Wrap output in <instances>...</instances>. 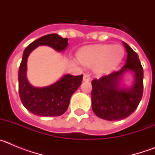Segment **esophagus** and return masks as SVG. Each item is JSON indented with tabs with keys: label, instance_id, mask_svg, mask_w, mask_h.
<instances>
[{
	"label": "esophagus",
	"instance_id": "obj_1",
	"mask_svg": "<svg viewBox=\"0 0 155 155\" xmlns=\"http://www.w3.org/2000/svg\"><path fill=\"white\" fill-rule=\"evenodd\" d=\"M90 80H91V78L89 77V75L84 74V77H83V81H89Z\"/></svg>",
	"mask_w": 155,
	"mask_h": 155
}]
</instances>
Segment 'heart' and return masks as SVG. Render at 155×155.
<instances>
[{
  "mask_svg": "<svg viewBox=\"0 0 155 155\" xmlns=\"http://www.w3.org/2000/svg\"><path fill=\"white\" fill-rule=\"evenodd\" d=\"M124 57L123 48L119 45L100 44L86 46L80 50L78 59L82 64L91 68L94 73L105 75L114 71Z\"/></svg>",
  "mask_w": 155,
  "mask_h": 155,
  "instance_id": "obj_1",
  "label": "heart"
}]
</instances>
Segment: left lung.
<instances>
[{
	"label": "left lung",
	"instance_id": "obj_1",
	"mask_svg": "<svg viewBox=\"0 0 155 155\" xmlns=\"http://www.w3.org/2000/svg\"><path fill=\"white\" fill-rule=\"evenodd\" d=\"M127 61L120 71L91 81V108L98 117L109 121L124 120L136 110L142 98L143 71L137 53L125 42ZM133 74V82L126 86L124 75Z\"/></svg>",
	"mask_w": 155,
	"mask_h": 155
}]
</instances>
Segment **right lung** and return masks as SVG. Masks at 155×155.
Instances as JSON below:
<instances>
[{
  "instance_id": "right-lung-1",
  "label": "right lung",
  "mask_w": 155,
  "mask_h": 155,
  "mask_svg": "<svg viewBox=\"0 0 155 155\" xmlns=\"http://www.w3.org/2000/svg\"><path fill=\"white\" fill-rule=\"evenodd\" d=\"M39 46H47L57 52H63L68 46V38L57 34H49L30 43L23 52L18 71V91L23 105L36 116L54 117L64 114L72 94L80 87L83 75L64 74L55 83L46 87H35L27 78V61L30 53Z\"/></svg>"
}]
</instances>
